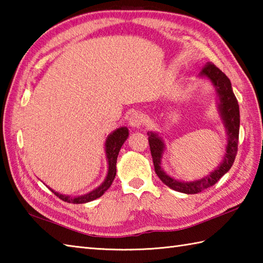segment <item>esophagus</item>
I'll return each mask as SVG.
<instances>
[{"instance_id": "obj_1", "label": "esophagus", "mask_w": 263, "mask_h": 263, "mask_svg": "<svg viewBox=\"0 0 263 263\" xmlns=\"http://www.w3.org/2000/svg\"><path fill=\"white\" fill-rule=\"evenodd\" d=\"M143 122H144L143 115L140 113V111H135V113H132L130 116L128 124H130V126H132L133 128H139L142 126Z\"/></svg>"}]
</instances>
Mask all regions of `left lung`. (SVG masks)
Masks as SVG:
<instances>
[{"mask_svg":"<svg viewBox=\"0 0 263 263\" xmlns=\"http://www.w3.org/2000/svg\"><path fill=\"white\" fill-rule=\"evenodd\" d=\"M200 78H205L215 87L217 92V109L219 114L222 125L225 127L227 136V144L224 157L220 164L217 166L206 176L194 181H180L172 177L161 167V159L165 153V142L157 132L150 131L148 141L152 152L153 161L155 166L156 174L164 184L172 190L185 194L199 193L203 190L214 185L226 173L231 170V167L235 160L237 154L238 133H239V107L235 95L233 92L231 80L228 79L224 72L220 71L216 65L208 63L199 73Z\"/></svg>","mask_w":263,"mask_h":263,"instance_id":"obj_1","label":"left lung"}]
</instances>
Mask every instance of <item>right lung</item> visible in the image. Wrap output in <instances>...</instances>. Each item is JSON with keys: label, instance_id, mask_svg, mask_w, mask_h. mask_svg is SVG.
Returning a JSON list of instances; mask_svg holds the SVG:
<instances>
[{"label": "right lung", "instance_id": "right-lung-1", "mask_svg": "<svg viewBox=\"0 0 263 263\" xmlns=\"http://www.w3.org/2000/svg\"><path fill=\"white\" fill-rule=\"evenodd\" d=\"M127 137H128V128L126 126H121L119 128H116L115 131L111 132L110 135L106 138L105 153H106V159H107V164H108V171L104 182L100 184L98 187H96L95 190H92V191L88 192L86 194L77 195V197H72V195H69V194H62V193L55 192L51 187L48 189L51 190V191L61 200H63L65 202H69V203H77V204L87 203V202H90V201L95 199L100 198L106 191H107L109 186L111 185V183L114 181L115 175H116L117 156H119L121 147L123 146V143L125 142Z\"/></svg>", "mask_w": 263, "mask_h": 263}]
</instances>
